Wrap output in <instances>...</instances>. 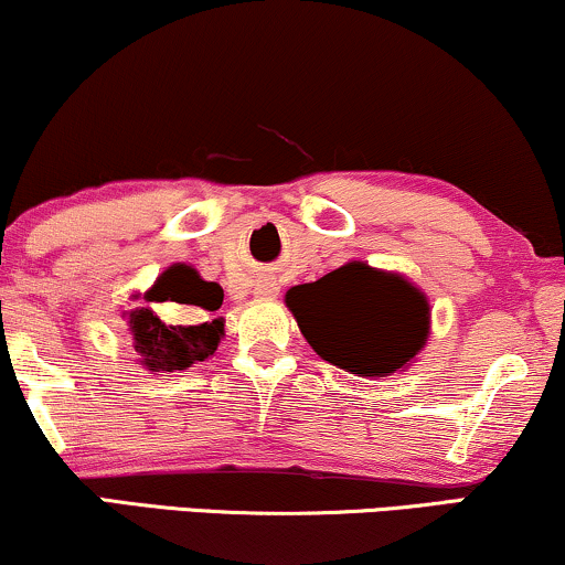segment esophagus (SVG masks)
Returning a JSON list of instances; mask_svg holds the SVG:
<instances>
[{
	"mask_svg": "<svg viewBox=\"0 0 565 565\" xmlns=\"http://www.w3.org/2000/svg\"><path fill=\"white\" fill-rule=\"evenodd\" d=\"M255 295H258V297H276L278 287L274 281H258V284H255Z\"/></svg>",
	"mask_w": 565,
	"mask_h": 565,
	"instance_id": "1",
	"label": "esophagus"
}]
</instances>
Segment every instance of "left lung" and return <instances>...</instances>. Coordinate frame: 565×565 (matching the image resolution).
Wrapping results in <instances>:
<instances>
[{
	"mask_svg": "<svg viewBox=\"0 0 565 565\" xmlns=\"http://www.w3.org/2000/svg\"><path fill=\"white\" fill-rule=\"evenodd\" d=\"M299 331L331 365L385 377L409 365L430 333V305L398 274L352 260L287 291Z\"/></svg>",
	"mask_w": 565,
	"mask_h": 565,
	"instance_id": "obj_1",
	"label": "left lung"
}]
</instances>
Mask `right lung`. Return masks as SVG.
Returning <instances> with one entry per match:
<instances>
[{
	"mask_svg": "<svg viewBox=\"0 0 565 565\" xmlns=\"http://www.w3.org/2000/svg\"><path fill=\"white\" fill-rule=\"evenodd\" d=\"M146 302L188 305L203 318V323L167 326L151 307L130 312V335L140 365L151 373H174L188 370L195 362H205L224 339V318H211L224 302V289L216 281H205L192 266L174 263L156 278L146 291Z\"/></svg>",
	"mask_w": 565,
	"mask_h": 565,
	"instance_id": "obj_1",
	"label": "right lung"
}]
</instances>
